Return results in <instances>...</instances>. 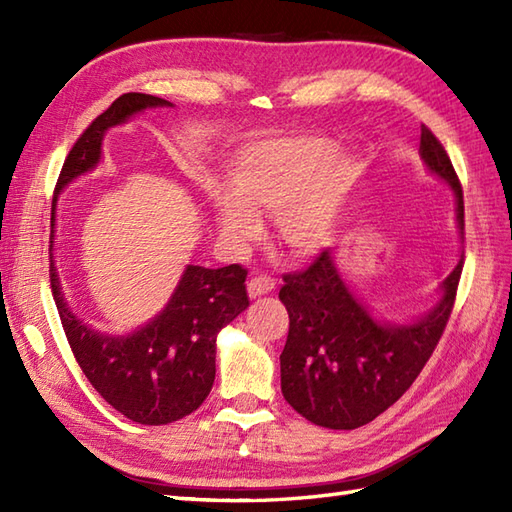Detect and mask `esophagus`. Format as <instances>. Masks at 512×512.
<instances>
[{
    "label": "esophagus",
    "mask_w": 512,
    "mask_h": 512,
    "mask_svg": "<svg viewBox=\"0 0 512 512\" xmlns=\"http://www.w3.org/2000/svg\"><path fill=\"white\" fill-rule=\"evenodd\" d=\"M246 290H248V297L250 299H259V297H264V295H270V292L275 290V281L270 279V277H253V279L248 281Z\"/></svg>",
    "instance_id": "1"
}]
</instances>
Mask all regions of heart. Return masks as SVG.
<instances>
[{
    "label": "heart",
    "instance_id": "obj_1",
    "mask_svg": "<svg viewBox=\"0 0 512 512\" xmlns=\"http://www.w3.org/2000/svg\"><path fill=\"white\" fill-rule=\"evenodd\" d=\"M356 180V162L336 156L328 138L248 145L226 167L224 191L209 195L217 239L242 250L262 233L259 215H275L279 242L292 257L319 255L339 233Z\"/></svg>",
    "mask_w": 512,
    "mask_h": 512
}]
</instances>
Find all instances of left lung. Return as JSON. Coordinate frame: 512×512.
Returning <instances> with one entry per match:
<instances>
[{
	"mask_svg": "<svg viewBox=\"0 0 512 512\" xmlns=\"http://www.w3.org/2000/svg\"><path fill=\"white\" fill-rule=\"evenodd\" d=\"M420 158L449 184L464 239V200L447 151L422 125ZM462 257L438 286L433 306L409 321L374 317L347 284L330 250L308 270L284 277L279 299L290 317L281 352V394L303 418L328 429L372 422L405 394L436 350L453 310Z\"/></svg>",
	"mask_w": 512,
	"mask_h": 512,
	"instance_id": "obj_1",
	"label": "left lung"
}]
</instances>
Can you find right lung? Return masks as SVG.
<instances>
[{"label": "right lung", "instance_id": "right-lung-1", "mask_svg": "<svg viewBox=\"0 0 512 512\" xmlns=\"http://www.w3.org/2000/svg\"><path fill=\"white\" fill-rule=\"evenodd\" d=\"M156 107H173V103L129 92L118 96L85 129L63 162L50 215V284L76 363L116 411L149 427L189 416L209 396L215 380L217 334L248 308L246 270L239 264L224 268L187 264L156 317L127 334H110L83 321L65 299L54 264V233L59 195L76 178L101 165L105 134Z\"/></svg>", "mask_w": 512, "mask_h": 512}]
</instances>
